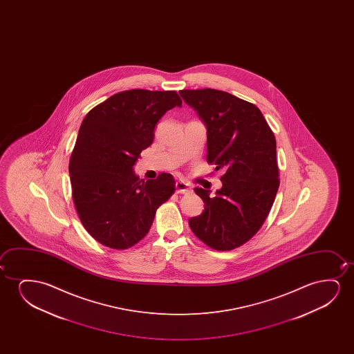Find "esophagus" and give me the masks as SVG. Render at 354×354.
<instances>
[{
  "instance_id": "34e87169",
  "label": "esophagus",
  "mask_w": 354,
  "mask_h": 354,
  "mask_svg": "<svg viewBox=\"0 0 354 354\" xmlns=\"http://www.w3.org/2000/svg\"><path fill=\"white\" fill-rule=\"evenodd\" d=\"M175 189H176V194H187V192L191 191L189 184H187V183H185L183 180L176 181V184H175Z\"/></svg>"
}]
</instances>
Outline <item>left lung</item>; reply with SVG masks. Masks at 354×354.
I'll use <instances>...</instances> for the list:
<instances>
[{"label":"left lung","instance_id":"left-lung-1","mask_svg":"<svg viewBox=\"0 0 354 354\" xmlns=\"http://www.w3.org/2000/svg\"><path fill=\"white\" fill-rule=\"evenodd\" d=\"M180 95L207 127V160L223 169V187L203 199V213L189 220L192 232L215 250H232L261 228L279 187L276 138L252 102L218 89H183Z\"/></svg>","mask_w":354,"mask_h":354}]
</instances>
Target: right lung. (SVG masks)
Here are the masks:
<instances>
[{"instance_id":"obj_1","label":"right lung","mask_w":354,"mask_h":354,"mask_svg":"<svg viewBox=\"0 0 354 354\" xmlns=\"http://www.w3.org/2000/svg\"><path fill=\"white\" fill-rule=\"evenodd\" d=\"M175 91L131 89L88 112L68 173L73 203L87 232L112 249H128L150 231L156 212L174 194L173 175L140 180L133 167L153 141L157 122L181 106Z\"/></svg>"}]
</instances>
